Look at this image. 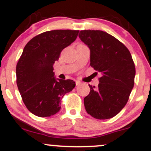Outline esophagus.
Wrapping results in <instances>:
<instances>
[{
    "label": "esophagus",
    "mask_w": 151,
    "mask_h": 151,
    "mask_svg": "<svg viewBox=\"0 0 151 151\" xmlns=\"http://www.w3.org/2000/svg\"><path fill=\"white\" fill-rule=\"evenodd\" d=\"M75 84H76V86L79 85V84H81V81H78V80H76L75 81Z\"/></svg>",
    "instance_id": "esophagus-1"
}]
</instances>
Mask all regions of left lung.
Instances as JSON below:
<instances>
[{"label": "left lung", "instance_id": "obj_1", "mask_svg": "<svg viewBox=\"0 0 151 151\" xmlns=\"http://www.w3.org/2000/svg\"><path fill=\"white\" fill-rule=\"evenodd\" d=\"M79 37L90 49L91 67L101 74L97 87L89 85L85 109L95 119H111L125 106L134 85L132 57L122 42L104 31L81 30Z\"/></svg>", "mask_w": 151, "mask_h": 151}]
</instances>
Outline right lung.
<instances>
[{"mask_svg": "<svg viewBox=\"0 0 151 151\" xmlns=\"http://www.w3.org/2000/svg\"><path fill=\"white\" fill-rule=\"evenodd\" d=\"M79 32L47 31L31 39L24 47L16 66V82L25 106L34 115H55L61 109L62 97L75 86L73 80L57 79L53 65Z\"/></svg>", "mask_w": 151, "mask_h": 151, "instance_id": "1", "label": "right lung"}]
</instances>
